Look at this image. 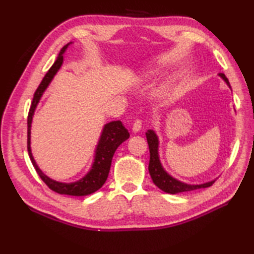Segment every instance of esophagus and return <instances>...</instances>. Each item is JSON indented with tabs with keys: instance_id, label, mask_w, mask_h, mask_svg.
Wrapping results in <instances>:
<instances>
[{
	"instance_id": "obj_1",
	"label": "esophagus",
	"mask_w": 254,
	"mask_h": 254,
	"mask_svg": "<svg viewBox=\"0 0 254 254\" xmlns=\"http://www.w3.org/2000/svg\"><path fill=\"white\" fill-rule=\"evenodd\" d=\"M141 128H142V121L139 120V119H136V120L134 121V123H133L132 130H133L134 133H137V132L141 131Z\"/></svg>"
}]
</instances>
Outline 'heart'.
Segmentation results:
<instances>
[{"mask_svg": "<svg viewBox=\"0 0 254 254\" xmlns=\"http://www.w3.org/2000/svg\"><path fill=\"white\" fill-rule=\"evenodd\" d=\"M154 74H155V71H147V72H145V73L139 75V79H146V78H148V77H150V76H153ZM167 88H168V85H165L164 87H163V89H161L160 93L164 94L165 91L167 90Z\"/></svg>", "mask_w": 254, "mask_h": 254, "instance_id": "heart-1", "label": "heart"}]
</instances>
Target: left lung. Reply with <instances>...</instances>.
<instances>
[{"mask_svg":"<svg viewBox=\"0 0 254 254\" xmlns=\"http://www.w3.org/2000/svg\"><path fill=\"white\" fill-rule=\"evenodd\" d=\"M219 76L225 80L226 84L229 86V88H231L227 77L225 76V74L220 73ZM146 138H147L149 155H150L148 171H149L150 177H152L153 182L160 189V190H163L166 193L177 194L181 192L197 190V189H202V188H208L215 182V180H213L206 183H202V185H188V183L181 182L179 180H177L176 178L171 177L168 172L164 169V167L161 166V163H160L159 154H158V146H159L158 136L156 135V133L153 130H148L146 132Z\"/></svg>","mask_w":254,"mask_h":254,"instance_id":"obj_1","label":"left lung"}]
</instances>
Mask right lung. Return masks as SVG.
<instances>
[{
  "mask_svg": "<svg viewBox=\"0 0 254 254\" xmlns=\"http://www.w3.org/2000/svg\"><path fill=\"white\" fill-rule=\"evenodd\" d=\"M71 44L72 42H69V44L62 48L57 58V61L53 63V65L50 67L49 71L47 72L44 79L41 80L40 85L38 86L37 90L35 91L34 99H32L30 109L28 112V118H27V148H28V154L31 163L34 165L38 175H39L42 181H44L52 191H55L59 194H66V195L84 196L96 192L104 186V183L106 182L108 178V175H109L113 155H115L117 148L120 146L124 141H127V139L130 137V133H128L127 128L124 127L121 121H111L105 124L104 128H102L101 135L99 137L98 144H97L96 146L94 161L93 165L90 167V170L85 175V177H83L82 179L78 181L64 183L52 180L51 178L46 176L36 164L34 157H32L30 148V128L32 117H34L37 105L39 104V100L42 95H44L45 90L51 83V80L55 77L57 72L60 69L63 63L64 52L66 51L67 47Z\"/></svg>",
  "mask_w": 254,
  "mask_h": 254,
  "instance_id": "add662e5",
  "label": "right lung"
}]
</instances>
